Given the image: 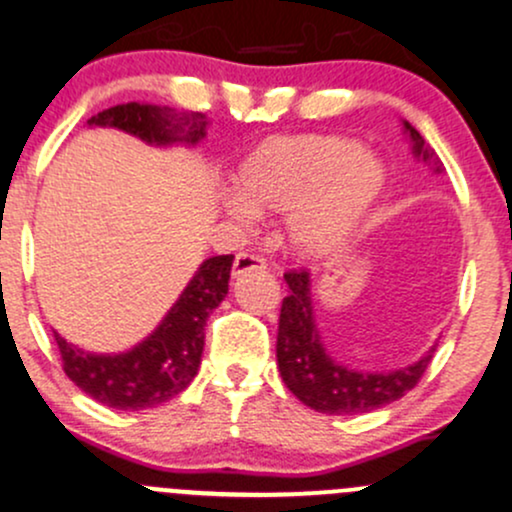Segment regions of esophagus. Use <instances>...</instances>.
<instances>
[{
	"mask_svg": "<svg viewBox=\"0 0 512 512\" xmlns=\"http://www.w3.org/2000/svg\"><path fill=\"white\" fill-rule=\"evenodd\" d=\"M252 269H267V262L260 255H252V252H240L233 262V276H243L252 272Z\"/></svg>",
	"mask_w": 512,
	"mask_h": 512,
	"instance_id": "obj_1",
	"label": "esophagus"
}]
</instances>
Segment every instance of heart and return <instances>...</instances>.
Wrapping results in <instances>:
<instances>
[{"label":"heart","mask_w":512,"mask_h":512,"mask_svg":"<svg viewBox=\"0 0 512 512\" xmlns=\"http://www.w3.org/2000/svg\"><path fill=\"white\" fill-rule=\"evenodd\" d=\"M385 166L339 134H276L264 139L233 173L236 199L228 214L250 221L289 214L286 236L301 255H327L354 236L385 192Z\"/></svg>","instance_id":"obj_1"}]
</instances>
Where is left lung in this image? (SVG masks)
Segmentation results:
<instances>
[{"instance_id": "obj_1", "label": "left lung", "mask_w": 512, "mask_h": 512, "mask_svg": "<svg viewBox=\"0 0 512 512\" xmlns=\"http://www.w3.org/2000/svg\"><path fill=\"white\" fill-rule=\"evenodd\" d=\"M404 132L411 139V151L416 158L433 163L436 173H443V163L428 149L424 137L409 122H404ZM289 296L281 303L279 334H276V363H279L281 380L305 407L330 416L368 414L414 390L421 375L426 373L436 346L426 351L411 366L387 370V373H363L334 361L330 351L322 344L320 330L313 315V291H310V274L286 272Z\"/></svg>"}]
</instances>
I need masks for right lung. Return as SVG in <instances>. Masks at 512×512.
<instances>
[{"mask_svg":"<svg viewBox=\"0 0 512 512\" xmlns=\"http://www.w3.org/2000/svg\"><path fill=\"white\" fill-rule=\"evenodd\" d=\"M91 127H117L146 144L195 146L204 137L207 117L175 113L146 103H125L88 120ZM233 255L209 257L180 293L173 308L142 344L125 354H88L55 332L67 378L105 407L139 411L180 395L195 380L204 351V327L211 310L228 293Z\"/></svg>","mask_w":512,"mask_h":512,"instance_id":"right-lung-1","label":"right lung"}]
</instances>
